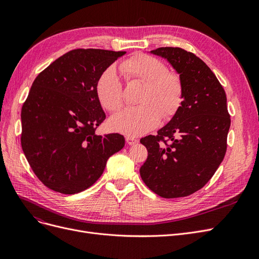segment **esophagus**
Segmentation results:
<instances>
[{
	"instance_id": "esophagus-1",
	"label": "esophagus",
	"mask_w": 259,
	"mask_h": 259,
	"mask_svg": "<svg viewBox=\"0 0 259 259\" xmlns=\"http://www.w3.org/2000/svg\"><path fill=\"white\" fill-rule=\"evenodd\" d=\"M125 140H126V144L130 145V146H134L135 144L138 143V140L134 137H132V136H126V137H125Z\"/></svg>"
}]
</instances>
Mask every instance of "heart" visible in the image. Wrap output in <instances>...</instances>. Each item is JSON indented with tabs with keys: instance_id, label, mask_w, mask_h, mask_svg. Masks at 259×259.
I'll return each mask as SVG.
<instances>
[{
	"instance_id": "1",
	"label": "heart",
	"mask_w": 259,
	"mask_h": 259,
	"mask_svg": "<svg viewBox=\"0 0 259 259\" xmlns=\"http://www.w3.org/2000/svg\"><path fill=\"white\" fill-rule=\"evenodd\" d=\"M119 69L127 82H140L137 107L113 115L109 125L114 132L127 136L146 134L158 126L161 119L173 117L183 105L184 86L180 76L169 72L166 65L147 54H137L121 62ZM97 97L106 110L116 112L124 106L123 86L113 67L100 74L96 85Z\"/></svg>"
}]
</instances>
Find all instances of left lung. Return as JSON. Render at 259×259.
I'll use <instances>...</instances> for the list:
<instances>
[{"instance_id": "8db88e82", "label": "left lung", "mask_w": 259, "mask_h": 259, "mask_svg": "<svg viewBox=\"0 0 259 259\" xmlns=\"http://www.w3.org/2000/svg\"><path fill=\"white\" fill-rule=\"evenodd\" d=\"M150 53L166 59L176 70L183 82L184 100L158 135L140 139L148 158L139 173L160 197H187L204 187L224 160L230 128L226 93L213 71L194 54L179 48Z\"/></svg>"}]
</instances>
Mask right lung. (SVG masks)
<instances>
[{"label":"right lung","mask_w":259,"mask_h":259,"mask_svg":"<svg viewBox=\"0 0 259 259\" xmlns=\"http://www.w3.org/2000/svg\"><path fill=\"white\" fill-rule=\"evenodd\" d=\"M126 52L77 49L44 69L21 109V147L36 177L50 189H88L120 151V134L97 135L106 119L97 97L100 74Z\"/></svg>","instance_id":"1"}]
</instances>
